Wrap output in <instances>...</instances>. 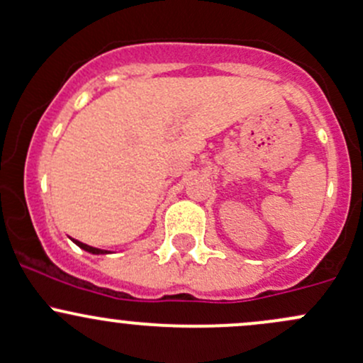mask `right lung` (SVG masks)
Instances as JSON below:
<instances>
[{
  "label": "right lung",
  "mask_w": 363,
  "mask_h": 363,
  "mask_svg": "<svg viewBox=\"0 0 363 363\" xmlns=\"http://www.w3.org/2000/svg\"><path fill=\"white\" fill-rule=\"evenodd\" d=\"M77 245H79L81 249H84V251L91 252V255H107V251H104V249H99V247H93V245H88V244H83L79 242V240H74Z\"/></svg>",
  "instance_id": "add662e5"
}]
</instances>
